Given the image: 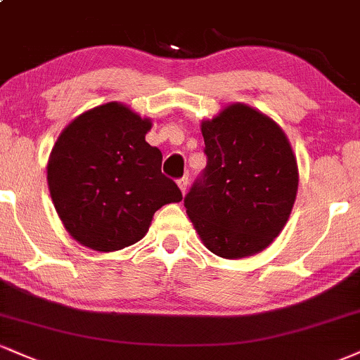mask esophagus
I'll return each instance as SVG.
<instances>
[{"label":"esophagus","instance_id":"1","mask_svg":"<svg viewBox=\"0 0 360 360\" xmlns=\"http://www.w3.org/2000/svg\"><path fill=\"white\" fill-rule=\"evenodd\" d=\"M177 186H179L181 193L186 194V191H188V186H189V176H183L181 179H177Z\"/></svg>","mask_w":360,"mask_h":360}]
</instances>
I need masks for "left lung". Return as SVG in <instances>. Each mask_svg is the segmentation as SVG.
<instances>
[{"instance_id": "obj_1", "label": "left lung", "mask_w": 360, "mask_h": 360, "mask_svg": "<svg viewBox=\"0 0 360 360\" xmlns=\"http://www.w3.org/2000/svg\"><path fill=\"white\" fill-rule=\"evenodd\" d=\"M205 171L184 198L206 248L221 258L265 250L295 202L298 169L287 136L274 120L233 103L201 125Z\"/></svg>"}]
</instances>
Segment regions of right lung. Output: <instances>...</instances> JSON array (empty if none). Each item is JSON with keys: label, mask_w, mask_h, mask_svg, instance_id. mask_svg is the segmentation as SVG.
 Returning a JSON list of instances; mask_svg holds the SVG:
<instances>
[{"label": "right lung", "mask_w": 360, "mask_h": 360, "mask_svg": "<svg viewBox=\"0 0 360 360\" xmlns=\"http://www.w3.org/2000/svg\"><path fill=\"white\" fill-rule=\"evenodd\" d=\"M149 119L109 102L72 120L50 154L49 188L79 243L115 251L137 243L159 207L183 199L162 174V153L146 142Z\"/></svg>", "instance_id": "add662e5"}]
</instances>
